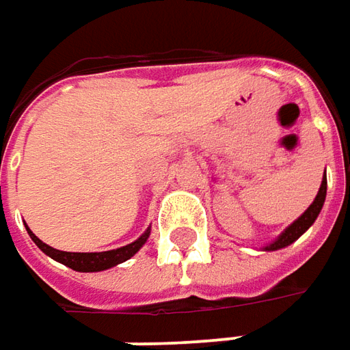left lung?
<instances>
[{"label": "left lung", "instance_id": "1", "mask_svg": "<svg viewBox=\"0 0 350 350\" xmlns=\"http://www.w3.org/2000/svg\"><path fill=\"white\" fill-rule=\"evenodd\" d=\"M325 191H327V178H322V184H320V189H318V193H316L314 201H312V205L306 208L303 215L299 216L297 220H295L293 224H289L285 228L282 234L275 237L272 243H268L262 247V251H278V249H284L287 245H291L293 241H297L301 235L305 234L306 230L310 228V226L314 224V220L320 215V211H322V206H324L325 201Z\"/></svg>", "mask_w": 350, "mask_h": 350}]
</instances>
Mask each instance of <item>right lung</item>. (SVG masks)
<instances>
[{
    "label": "right lung",
    "mask_w": 350,
    "mask_h": 350,
    "mask_svg": "<svg viewBox=\"0 0 350 350\" xmlns=\"http://www.w3.org/2000/svg\"><path fill=\"white\" fill-rule=\"evenodd\" d=\"M26 232H28V235L32 237V241L44 251L45 255L51 256L57 262L68 266V268H72L76 272H101V270H109V268H113V266L126 262L128 258H132L145 245L147 237L151 234V228H147L144 234L139 235L135 241H132V243L118 247V249H111V251H103V253H68V251H59V249H53V247L44 243L38 235L32 234V230L28 226H26Z\"/></svg>",
    "instance_id": "add662e5"
}]
</instances>
